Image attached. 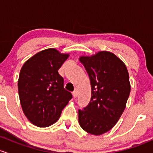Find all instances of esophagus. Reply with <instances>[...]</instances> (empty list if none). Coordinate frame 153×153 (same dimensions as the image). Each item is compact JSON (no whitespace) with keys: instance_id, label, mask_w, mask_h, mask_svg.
<instances>
[{"instance_id":"1","label":"esophagus","mask_w":153,"mask_h":153,"mask_svg":"<svg viewBox=\"0 0 153 153\" xmlns=\"http://www.w3.org/2000/svg\"><path fill=\"white\" fill-rule=\"evenodd\" d=\"M72 94H73V97H74V98H76V97H77V96H78V92H77L76 90L74 91L73 92H72Z\"/></svg>"}]
</instances>
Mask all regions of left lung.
Here are the masks:
<instances>
[{"mask_svg": "<svg viewBox=\"0 0 153 153\" xmlns=\"http://www.w3.org/2000/svg\"><path fill=\"white\" fill-rule=\"evenodd\" d=\"M91 85V98L79 109V122L90 134L99 135L113 127L125 109L130 93L129 74L124 63L113 53L100 51L81 56Z\"/></svg>", "mask_w": 153, "mask_h": 153, "instance_id": "left-lung-1", "label": "left lung"}]
</instances>
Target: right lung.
<instances>
[{
    "label": "right lung",
    "mask_w": 153,
    "mask_h": 153,
    "mask_svg": "<svg viewBox=\"0 0 153 153\" xmlns=\"http://www.w3.org/2000/svg\"><path fill=\"white\" fill-rule=\"evenodd\" d=\"M54 48L36 53L20 70L18 83L22 109L30 122L37 127H48L56 122L72 99L64 88L58 70L68 57Z\"/></svg>",
    "instance_id": "right-lung-1"
}]
</instances>
